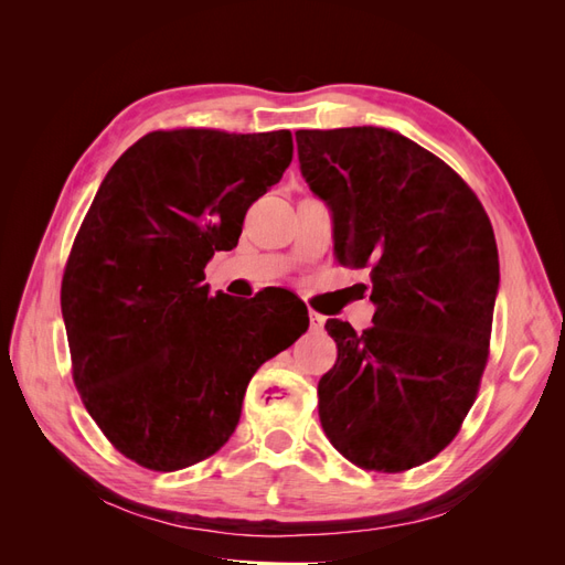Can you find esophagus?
I'll list each match as a JSON object with an SVG mask.
<instances>
[{
  "label": "esophagus",
  "instance_id": "esophagus-1",
  "mask_svg": "<svg viewBox=\"0 0 565 565\" xmlns=\"http://www.w3.org/2000/svg\"><path fill=\"white\" fill-rule=\"evenodd\" d=\"M309 320H311V330H322L324 328V316L316 313V311H309Z\"/></svg>",
  "mask_w": 565,
  "mask_h": 565
}]
</instances>
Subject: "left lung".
I'll return each mask as SVG.
<instances>
[{
  "label": "left lung",
  "mask_w": 565,
  "mask_h": 565,
  "mask_svg": "<svg viewBox=\"0 0 565 565\" xmlns=\"http://www.w3.org/2000/svg\"><path fill=\"white\" fill-rule=\"evenodd\" d=\"M301 177L332 214L341 264L370 266L372 328L328 320L337 363L318 384L332 446L405 471L459 431L486 370L500 262L483 204L452 169L382 127L299 129Z\"/></svg>",
  "instance_id": "obj_1"
}]
</instances>
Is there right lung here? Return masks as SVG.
Returning <instances> with one entry per match:
<instances>
[{"label":"right lung","instance_id":"add662e5","mask_svg":"<svg viewBox=\"0 0 565 565\" xmlns=\"http://www.w3.org/2000/svg\"><path fill=\"white\" fill-rule=\"evenodd\" d=\"M292 134L152 131L100 181L61 287L73 377L113 446L179 471L233 436L254 372L309 330L292 301L210 297L204 266L233 249L249 204L282 179Z\"/></svg>","mask_w":565,"mask_h":565}]
</instances>
